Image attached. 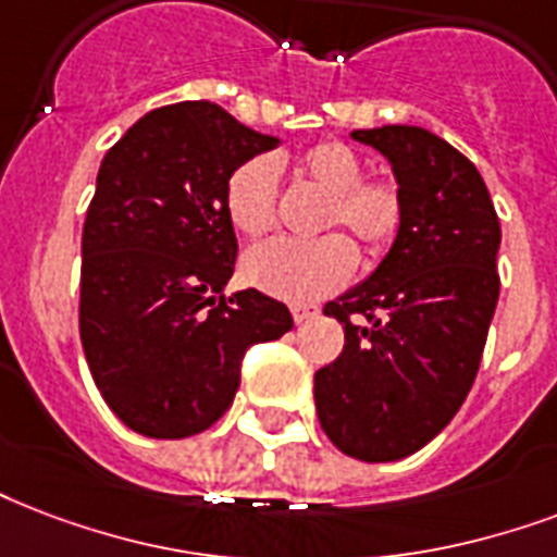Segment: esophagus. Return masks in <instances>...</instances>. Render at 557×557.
Listing matches in <instances>:
<instances>
[{
    "label": "esophagus",
    "mask_w": 557,
    "mask_h": 557,
    "mask_svg": "<svg viewBox=\"0 0 557 557\" xmlns=\"http://www.w3.org/2000/svg\"><path fill=\"white\" fill-rule=\"evenodd\" d=\"M318 312H321V309L307 307V304H304V307H292V318H295V324H304V321H309V318H315Z\"/></svg>",
    "instance_id": "obj_1"
}]
</instances>
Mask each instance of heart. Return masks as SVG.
<instances>
[{
  "instance_id": "b5f03b06",
  "label": "heart",
  "mask_w": 557,
  "mask_h": 557,
  "mask_svg": "<svg viewBox=\"0 0 557 557\" xmlns=\"http://www.w3.org/2000/svg\"><path fill=\"white\" fill-rule=\"evenodd\" d=\"M295 175L326 195L321 227L342 224L368 253L388 250L403 224V195L392 181H364L362 157L345 143H318L295 160ZM277 169L265 157L236 165L224 184V215L239 236L262 239L274 227ZM356 250L338 233L318 239H277L250 250L242 274L250 286L288 304L333 295L350 280Z\"/></svg>"
}]
</instances>
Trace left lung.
<instances>
[{
	"label": "left lung",
	"mask_w": 557,
	"mask_h": 557,
	"mask_svg": "<svg viewBox=\"0 0 557 557\" xmlns=\"http://www.w3.org/2000/svg\"><path fill=\"white\" fill-rule=\"evenodd\" d=\"M350 137L392 163L403 224L380 265L324 307L345 350L315 373V406L345 456L397 461L456 418L476 380L503 231L479 169L447 139L414 125Z\"/></svg>",
	"instance_id": "left-lung-1"
}]
</instances>
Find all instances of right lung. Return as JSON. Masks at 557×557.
Instances as JSON below:
<instances>
[{"label":"right lung","instance_id":"obj_1","mask_svg":"<svg viewBox=\"0 0 557 557\" xmlns=\"http://www.w3.org/2000/svg\"><path fill=\"white\" fill-rule=\"evenodd\" d=\"M212 101L157 108L127 127L96 177L81 236V345L127 430L189 438L231 409L242 356L295 321L257 288L233 292L236 233L224 184L277 148Z\"/></svg>","mask_w":557,"mask_h":557}]
</instances>
